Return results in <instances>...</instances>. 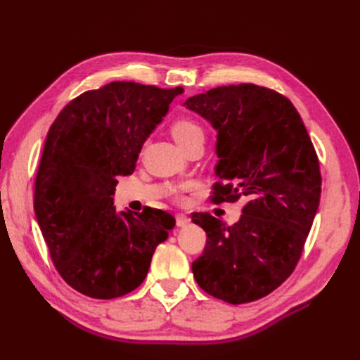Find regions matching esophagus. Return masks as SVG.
Masks as SVG:
<instances>
[{
    "label": "esophagus",
    "instance_id": "obj_1",
    "mask_svg": "<svg viewBox=\"0 0 360 360\" xmlns=\"http://www.w3.org/2000/svg\"><path fill=\"white\" fill-rule=\"evenodd\" d=\"M176 221H177V226L183 228V226H188V225L191 224V217H189V216H186V214L180 213V214H177Z\"/></svg>",
    "mask_w": 360,
    "mask_h": 360
}]
</instances>
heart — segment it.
<instances>
[{"mask_svg":"<svg viewBox=\"0 0 360 360\" xmlns=\"http://www.w3.org/2000/svg\"><path fill=\"white\" fill-rule=\"evenodd\" d=\"M171 135L176 139L179 147H183L195 136L202 135V127L191 118H180L171 126Z\"/></svg>","mask_w":360,"mask_h":360,"instance_id":"b5f03b06","label":"heart"}]
</instances>
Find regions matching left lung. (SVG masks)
Instances as JSON below:
<instances>
[{
	"label": "left lung",
	"mask_w": 360,
	"mask_h": 360,
	"mask_svg": "<svg viewBox=\"0 0 360 360\" xmlns=\"http://www.w3.org/2000/svg\"><path fill=\"white\" fill-rule=\"evenodd\" d=\"M184 106L217 132L219 181L212 200H248L233 226L209 213L192 214L207 234L192 263L195 281L224 302H254L276 290L302 255L320 204L317 153L296 108L264 86H217Z\"/></svg>",
	"instance_id": "left-lung-1"
}]
</instances>
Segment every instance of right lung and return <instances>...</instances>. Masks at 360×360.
Wrapping results in <instances>:
<instances>
[{
  "instance_id": "obj_1",
  "label": "right lung",
  "mask_w": 360,
  "mask_h": 360,
  "mask_svg": "<svg viewBox=\"0 0 360 360\" xmlns=\"http://www.w3.org/2000/svg\"><path fill=\"white\" fill-rule=\"evenodd\" d=\"M176 89L115 81L73 99L52 123L34 188V212L58 274L93 299H115L143 284L151 257L176 219L162 210L117 212L118 176L162 122Z\"/></svg>"
}]
</instances>
